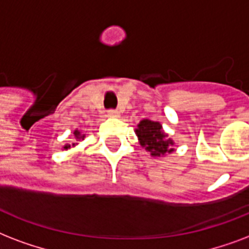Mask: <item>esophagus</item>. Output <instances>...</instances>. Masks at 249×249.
<instances>
[{
    "label": "esophagus",
    "instance_id": "esophagus-1",
    "mask_svg": "<svg viewBox=\"0 0 249 249\" xmlns=\"http://www.w3.org/2000/svg\"><path fill=\"white\" fill-rule=\"evenodd\" d=\"M107 115H109V117H111V118H118L119 111L115 110V109H110V110H107Z\"/></svg>",
    "mask_w": 249,
    "mask_h": 249
}]
</instances>
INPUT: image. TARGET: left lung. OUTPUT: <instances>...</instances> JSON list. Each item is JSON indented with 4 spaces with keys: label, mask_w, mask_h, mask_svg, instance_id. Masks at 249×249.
Returning <instances> with one entry per match:
<instances>
[{
    "label": "left lung",
    "mask_w": 249,
    "mask_h": 249,
    "mask_svg": "<svg viewBox=\"0 0 249 249\" xmlns=\"http://www.w3.org/2000/svg\"><path fill=\"white\" fill-rule=\"evenodd\" d=\"M136 135L140 140V145L145 148V151L151 152L152 156H163L173 152L170 148L174 142L162 131V126L159 122H153L149 119H142L138 124Z\"/></svg>",
    "instance_id": "left-lung-1"
}]
</instances>
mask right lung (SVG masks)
<instances>
[{
    "label": "right lung",
    "instance_id": "right-lung-1",
    "mask_svg": "<svg viewBox=\"0 0 249 249\" xmlns=\"http://www.w3.org/2000/svg\"><path fill=\"white\" fill-rule=\"evenodd\" d=\"M74 135H75V138H76V139H83V138H84V135H80V132H79L78 130L75 131ZM72 145H75V144H72ZM63 148H65V149H69V148H70V145H65V146H63Z\"/></svg>",
    "mask_w": 249,
    "mask_h": 249
}]
</instances>
